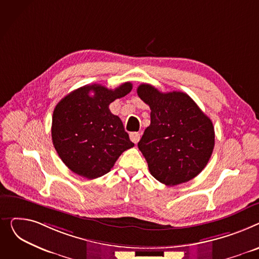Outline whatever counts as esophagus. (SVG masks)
Masks as SVG:
<instances>
[{
  "label": "esophagus",
  "mask_w": 259,
  "mask_h": 259,
  "mask_svg": "<svg viewBox=\"0 0 259 259\" xmlns=\"http://www.w3.org/2000/svg\"><path fill=\"white\" fill-rule=\"evenodd\" d=\"M140 138H141V134H140V133L134 132V133H131V134H130V139H131L132 142H134L135 144H137V143L139 142Z\"/></svg>",
  "instance_id": "obj_1"
}]
</instances>
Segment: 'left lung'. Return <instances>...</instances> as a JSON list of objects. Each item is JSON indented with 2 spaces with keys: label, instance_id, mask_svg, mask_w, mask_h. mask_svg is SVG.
<instances>
[{
  "label": "left lung",
  "instance_id": "left-lung-1",
  "mask_svg": "<svg viewBox=\"0 0 259 259\" xmlns=\"http://www.w3.org/2000/svg\"><path fill=\"white\" fill-rule=\"evenodd\" d=\"M137 93L151 111L150 125L138 143L151 176L167 186L195 178L214 148L210 118L186 93H161L147 83L140 84Z\"/></svg>",
  "mask_w": 259,
  "mask_h": 259
}]
</instances>
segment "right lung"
<instances>
[{
  "instance_id": "obj_1",
  "label": "right lung",
  "mask_w": 259,
  "mask_h": 259,
  "mask_svg": "<svg viewBox=\"0 0 259 259\" xmlns=\"http://www.w3.org/2000/svg\"><path fill=\"white\" fill-rule=\"evenodd\" d=\"M133 89L124 82L115 90L84 85L60 100L52 117V142L59 158L74 174L96 179L108 174L124 150L135 144L122 121L109 105ZM94 95L91 96L90 93Z\"/></svg>"
}]
</instances>
